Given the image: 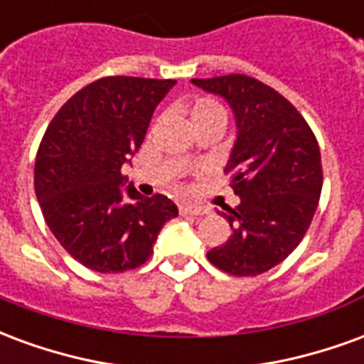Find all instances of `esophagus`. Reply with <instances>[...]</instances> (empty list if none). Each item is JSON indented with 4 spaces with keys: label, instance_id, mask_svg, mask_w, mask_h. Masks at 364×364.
Listing matches in <instances>:
<instances>
[{
    "label": "esophagus",
    "instance_id": "34e87169",
    "mask_svg": "<svg viewBox=\"0 0 364 364\" xmlns=\"http://www.w3.org/2000/svg\"><path fill=\"white\" fill-rule=\"evenodd\" d=\"M179 213L183 214V216H203V214H208V208H205V206H193V205H181L179 206Z\"/></svg>",
    "mask_w": 364,
    "mask_h": 364
}]
</instances>
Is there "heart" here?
<instances>
[{"label":"heart","mask_w":364,"mask_h":364,"mask_svg":"<svg viewBox=\"0 0 364 364\" xmlns=\"http://www.w3.org/2000/svg\"><path fill=\"white\" fill-rule=\"evenodd\" d=\"M189 117L195 127L208 124V122L226 124V111H224V107L218 101L208 99V97H200V99L191 103Z\"/></svg>","instance_id":"obj_1"}]
</instances>
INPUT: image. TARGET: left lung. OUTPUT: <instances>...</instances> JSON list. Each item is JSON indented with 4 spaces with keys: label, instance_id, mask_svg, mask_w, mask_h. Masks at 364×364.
Listing matches in <instances>:
<instances>
[{
    "label": "left lung",
    "instance_id": "left-lung-1",
    "mask_svg": "<svg viewBox=\"0 0 364 364\" xmlns=\"http://www.w3.org/2000/svg\"><path fill=\"white\" fill-rule=\"evenodd\" d=\"M191 83L222 97L236 122L224 171L240 205L224 208L232 234L206 257L236 277L265 273L294 252L318 208L323 177L316 136L281 93L255 77L230 74Z\"/></svg>",
    "mask_w": 364,
    "mask_h": 364
}]
</instances>
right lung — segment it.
I'll list each match as a JSON object with an SVG mask.
<instances>
[{
    "instance_id": "obj_1",
    "label": "right lung",
    "mask_w": 364,
    "mask_h": 364,
    "mask_svg": "<svg viewBox=\"0 0 364 364\" xmlns=\"http://www.w3.org/2000/svg\"><path fill=\"white\" fill-rule=\"evenodd\" d=\"M175 80L111 75L77 91L52 119L36 154L35 193L48 228L74 259L122 273L150 259L177 206L142 197L120 167L140 150Z\"/></svg>"
}]
</instances>
